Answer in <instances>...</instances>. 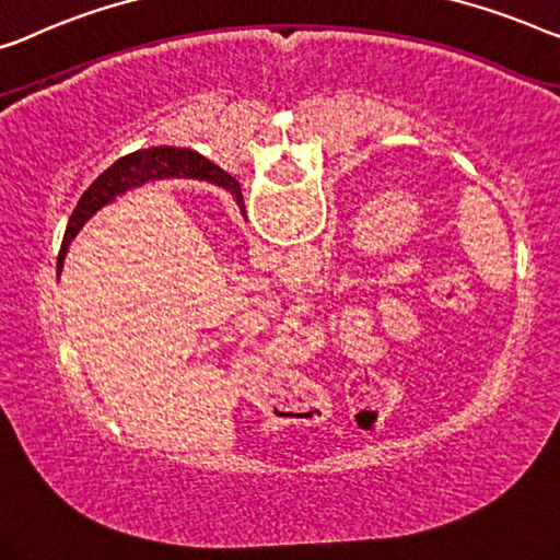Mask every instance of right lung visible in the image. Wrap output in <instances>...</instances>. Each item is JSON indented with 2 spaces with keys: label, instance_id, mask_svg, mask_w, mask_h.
Segmentation results:
<instances>
[{
  "label": "right lung",
  "instance_id": "add662e5",
  "mask_svg": "<svg viewBox=\"0 0 560 560\" xmlns=\"http://www.w3.org/2000/svg\"><path fill=\"white\" fill-rule=\"evenodd\" d=\"M172 176H191V179L214 182V184L224 186V189H230L234 197H237V205L242 201L240 184L197 151L174 149V145H156V149L133 151V153H128V156L118 159L110 168H105L98 179L88 186V191L83 194V197H80L75 212H72V217H70L68 230H65L62 247L58 255V267H62L68 245L75 240L80 226L85 224V220H91V217L98 212L101 207H105L108 201L116 199L118 194H124L126 189H133V186H139L143 182L172 179Z\"/></svg>",
  "mask_w": 560,
  "mask_h": 560
}]
</instances>
